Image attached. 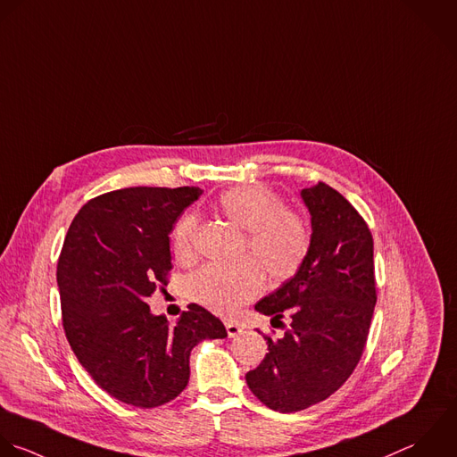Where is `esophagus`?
<instances>
[{
  "label": "esophagus",
  "mask_w": 457,
  "mask_h": 457,
  "mask_svg": "<svg viewBox=\"0 0 457 457\" xmlns=\"http://www.w3.org/2000/svg\"><path fill=\"white\" fill-rule=\"evenodd\" d=\"M226 331H228V337H229V338H235V337L242 335L244 328H242L238 322H226Z\"/></svg>",
  "instance_id": "1"
}]
</instances>
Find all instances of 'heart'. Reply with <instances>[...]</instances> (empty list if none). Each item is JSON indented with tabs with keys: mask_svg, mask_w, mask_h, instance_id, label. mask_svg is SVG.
Segmentation results:
<instances>
[{
	"mask_svg": "<svg viewBox=\"0 0 457 457\" xmlns=\"http://www.w3.org/2000/svg\"><path fill=\"white\" fill-rule=\"evenodd\" d=\"M215 210L247 231V245L254 258L201 267L188 279V294L215 313L233 315L262 292L263 269L278 283L297 274L308 256L312 231L301 213L287 210L283 199L262 185H244L222 192L215 201ZM195 231L197 222L192 215L176 224L172 247L178 260L190 262L194 258Z\"/></svg>",
	"mask_w": 457,
	"mask_h": 457,
	"instance_id": "obj_1",
	"label": "heart"
}]
</instances>
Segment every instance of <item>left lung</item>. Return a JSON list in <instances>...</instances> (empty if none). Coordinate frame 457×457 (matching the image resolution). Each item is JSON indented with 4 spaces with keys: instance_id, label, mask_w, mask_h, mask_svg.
I'll list each match as a JSON object with an SVG mask.
<instances>
[{
    "instance_id": "left-lung-1",
    "label": "left lung",
    "mask_w": 457,
    "mask_h": 457,
    "mask_svg": "<svg viewBox=\"0 0 457 457\" xmlns=\"http://www.w3.org/2000/svg\"><path fill=\"white\" fill-rule=\"evenodd\" d=\"M312 244L295 276L256 303L262 315L290 317L269 353L245 374L251 392L270 410L294 413L335 394L356 369L376 306L374 240L356 208L319 183L301 190Z\"/></svg>"
}]
</instances>
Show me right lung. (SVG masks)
Listing matches in <instances>:
<instances>
[{
    "label": "right lung",
    "mask_w": 457,
    "mask_h": 457,
    "mask_svg": "<svg viewBox=\"0 0 457 457\" xmlns=\"http://www.w3.org/2000/svg\"><path fill=\"white\" fill-rule=\"evenodd\" d=\"M203 194L197 187H131L90 199L72 219L56 267L62 320L78 361L106 394L156 408L188 385V358L224 324L190 304L174 326L147 297L167 285L169 233Z\"/></svg>",
    "instance_id": "right-lung-1"
}]
</instances>
